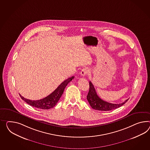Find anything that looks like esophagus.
I'll list each match as a JSON object with an SVG mask.
<instances>
[{
    "label": "esophagus",
    "instance_id": "34e87169",
    "mask_svg": "<svg viewBox=\"0 0 150 150\" xmlns=\"http://www.w3.org/2000/svg\"><path fill=\"white\" fill-rule=\"evenodd\" d=\"M88 72H89V70H88V69L84 68V69H81V76L84 77L88 73Z\"/></svg>",
    "mask_w": 150,
    "mask_h": 150
}]
</instances>
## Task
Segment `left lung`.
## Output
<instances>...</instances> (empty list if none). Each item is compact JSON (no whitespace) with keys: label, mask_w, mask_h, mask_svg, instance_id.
<instances>
[{"label":"left lung","mask_w":150,"mask_h":150,"mask_svg":"<svg viewBox=\"0 0 150 150\" xmlns=\"http://www.w3.org/2000/svg\"><path fill=\"white\" fill-rule=\"evenodd\" d=\"M89 86L90 88L87 95V100L90 106L93 109L101 111L111 110L122 106L128 100V99L126 100L122 103L112 104L109 103L100 98L97 95L94 86L91 81L89 82Z\"/></svg>","instance_id":"1"}]
</instances>
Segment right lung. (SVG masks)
<instances>
[{"instance_id": "obj_1", "label": "right lung", "mask_w": 150, "mask_h": 150, "mask_svg": "<svg viewBox=\"0 0 150 150\" xmlns=\"http://www.w3.org/2000/svg\"><path fill=\"white\" fill-rule=\"evenodd\" d=\"M74 78V76L69 77L65 81H64L53 92L50 93V95L46 97L45 98L37 100H32L25 98L23 96L19 95L21 98L24 100L26 103L34 107L37 108L41 109H49L54 107L58 103L60 98L62 96L64 91L67 85Z\"/></svg>"}]
</instances>
